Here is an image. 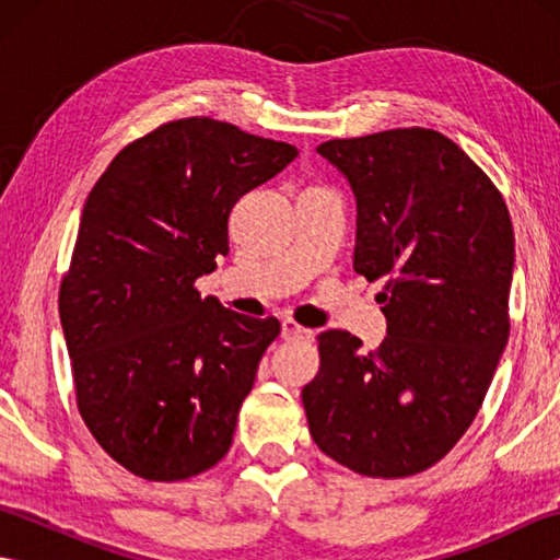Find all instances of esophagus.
Returning <instances> with one entry per match:
<instances>
[{
    "instance_id": "1",
    "label": "esophagus",
    "mask_w": 560,
    "mask_h": 560,
    "mask_svg": "<svg viewBox=\"0 0 560 560\" xmlns=\"http://www.w3.org/2000/svg\"><path fill=\"white\" fill-rule=\"evenodd\" d=\"M281 337H283V339H311L313 331L301 327L299 323H295V319L287 317V319H283V323H281Z\"/></svg>"
}]
</instances>
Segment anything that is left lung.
<instances>
[{
  "label": "left lung",
  "mask_w": 560,
  "mask_h": 560,
  "mask_svg": "<svg viewBox=\"0 0 560 560\" xmlns=\"http://www.w3.org/2000/svg\"><path fill=\"white\" fill-rule=\"evenodd\" d=\"M355 197L353 269L387 279V337L319 335L303 387L317 447L365 477H411L467 433L510 335L515 235L495 185L455 141L423 127L317 147Z\"/></svg>",
  "instance_id": "1"
}]
</instances>
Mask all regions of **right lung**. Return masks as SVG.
Wrapping results in <instances>:
<instances>
[{"label": "right lung", "instance_id": "right-lung-1", "mask_svg": "<svg viewBox=\"0 0 560 560\" xmlns=\"http://www.w3.org/2000/svg\"><path fill=\"white\" fill-rule=\"evenodd\" d=\"M299 156L211 117L125 147L83 205L59 319L98 445L149 481L211 469L233 443L277 317L237 315L195 281L229 255V217Z\"/></svg>", "mask_w": 560, "mask_h": 560}]
</instances>
